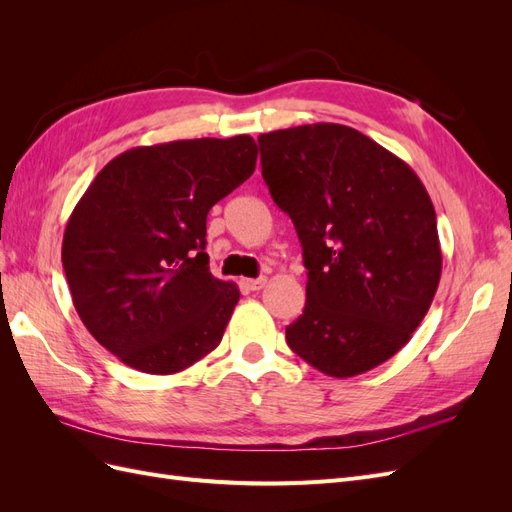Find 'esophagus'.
I'll use <instances>...</instances> for the list:
<instances>
[{"instance_id": "esophagus-1", "label": "esophagus", "mask_w": 512, "mask_h": 512, "mask_svg": "<svg viewBox=\"0 0 512 512\" xmlns=\"http://www.w3.org/2000/svg\"><path fill=\"white\" fill-rule=\"evenodd\" d=\"M267 284V277H256V280H243V288L245 290H260L265 288Z\"/></svg>"}]
</instances>
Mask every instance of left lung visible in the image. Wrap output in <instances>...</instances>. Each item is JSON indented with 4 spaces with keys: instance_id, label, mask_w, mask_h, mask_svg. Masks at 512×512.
Wrapping results in <instances>:
<instances>
[{
    "instance_id": "obj_1",
    "label": "left lung",
    "mask_w": 512,
    "mask_h": 512,
    "mask_svg": "<svg viewBox=\"0 0 512 512\" xmlns=\"http://www.w3.org/2000/svg\"><path fill=\"white\" fill-rule=\"evenodd\" d=\"M258 145L307 269V301L286 342L331 378L365 374L410 342L440 284L425 185L395 153L339 123L260 134Z\"/></svg>"
}]
</instances>
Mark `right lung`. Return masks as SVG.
Masks as SVG:
<instances>
[{
	"instance_id": "1",
	"label": "right lung",
	"mask_w": 512,
	"mask_h": 512,
	"mask_svg": "<svg viewBox=\"0 0 512 512\" xmlns=\"http://www.w3.org/2000/svg\"><path fill=\"white\" fill-rule=\"evenodd\" d=\"M256 158L247 134L134 147L76 203L61 243L72 303L121 363L168 376L220 346L239 288L209 271L207 213Z\"/></svg>"
}]
</instances>
